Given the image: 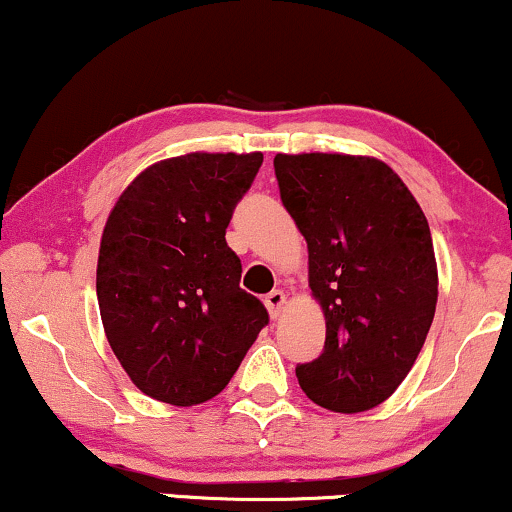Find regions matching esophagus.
<instances>
[{
  "label": "esophagus",
  "instance_id": "esophagus-1",
  "mask_svg": "<svg viewBox=\"0 0 512 512\" xmlns=\"http://www.w3.org/2000/svg\"><path fill=\"white\" fill-rule=\"evenodd\" d=\"M264 305H267V310H269V315H272V319H276L281 315L283 305H286V293H283V291L267 293V298H264Z\"/></svg>",
  "mask_w": 512,
  "mask_h": 512
}]
</instances>
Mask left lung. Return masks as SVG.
I'll list each match as a JSON object with an SVG mask.
<instances>
[{
	"mask_svg": "<svg viewBox=\"0 0 512 512\" xmlns=\"http://www.w3.org/2000/svg\"><path fill=\"white\" fill-rule=\"evenodd\" d=\"M274 171L326 317L322 355L295 367L300 389L334 412L377 408L408 377L434 319L427 217L379 159L276 155Z\"/></svg>",
	"mask_w": 512,
	"mask_h": 512,
	"instance_id": "left-lung-1",
	"label": "left lung"
}]
</instances>
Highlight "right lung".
<instances>
[{"label": "right lung", "instance_id": "add662e5", "mask_svg": "<svg viewBox=\"0 0 512 512\" xmlns=\"http://www.w3.org/2000/svg\"><path fill=\"white\" fill-rule=\"evenodd\" d=\"M260 166V152L164 159L109 214L97 260L104 334L155 400L186 408L214 398L269 324L267 307L238 286L243 267L226 243Z\"/></svg>", "mask_w": 512, "mask_h": 512}]
</instances>
